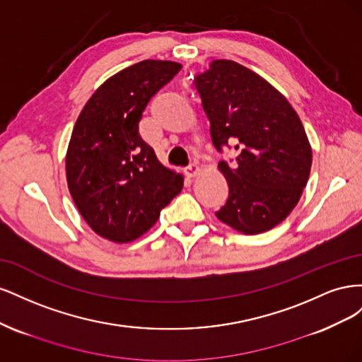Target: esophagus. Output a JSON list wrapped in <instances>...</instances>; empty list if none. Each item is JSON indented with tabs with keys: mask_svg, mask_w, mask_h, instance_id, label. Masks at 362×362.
I'll use <instances>...</instances> for the list:
<instances>
[{
	"mask_svg": "<svg viewBox=\"0 0 362 362\" xmlns=\"http://www.w3.org/2000/svg\"><path fill=\"white\" fill-rule=\"evenodd\" d=\"M185 173H187V177L194 178V177H198V175L201 173V168L196 163H193V164H190L187 169H185Z\"/></svg>",
	"mask_w": 362,
	"mask_h": 362,
	"instance_id": "obj_1",
	"label": "esophagus"
}]
</instances>
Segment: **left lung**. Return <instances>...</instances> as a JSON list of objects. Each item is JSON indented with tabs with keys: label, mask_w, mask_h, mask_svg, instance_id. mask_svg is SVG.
I'll return each mask as SVG.
<instances>
[{
	"label": "left lung",
	"mask_w": 362,
	"mask_h": 362,
	"mask_svg": "<svg viewBox=\"0 0 362 362\" xmlns=\"http://www.w3.org/2000/svg\"><path fill=\"white\" fill-rule=\"evenodd\" d=\"M214 146L235 145L237 166L217 169L229 198L216 213L235 231L266 233L288 217L308 182L313 149L291 104L257 72L233 60H213L196 75Z\"/></svg>",
	"instance_id": "1"
}]
</instances>
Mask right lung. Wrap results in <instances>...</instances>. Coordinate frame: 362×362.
<instances>
[{"instance_id": "1", "label": "right lung", "mask_w": 362, "mask_h": 362, "mask_svg": "<svg viewBox=\"0 0 362 362\" xmlns=\"http://www.w3.org/2000/svg\"><path fill=\"white\" fill-rule=\"evenodd\" d=\"M181 69L144 60L107 78L86 103L66 151L72 199L93 231L115 243L148 233L184 185L139 134L146 104Z\"/></svg>"}]
</instances>
